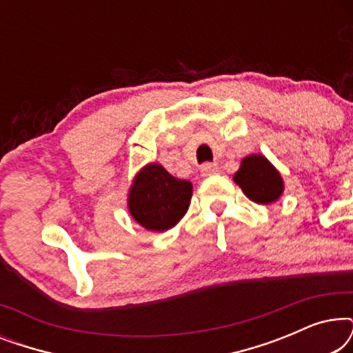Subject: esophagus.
<instances>
[{
    "mask_svg": "<svg viewBox=\"0 0 353 353\" xmlns=\"http://www.w3.org/2000/svg\"><path fill=\"white\" fill-rule=\"evenodd\" d=\"M201 173L202 176L215 175V173H219V165H216V163H204V165L201 167Z\"/></svg>",
    "mask_w": 353,
    "mask_h": 353,
    "instance_id": "obj_1",
    "label": "esophagus"
}]
</instances>
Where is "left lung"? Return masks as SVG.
Returning a JSON list of instances; mask_svg holds the SVG:
<instances>
[{
    "mask_svg": "<svg viewBox=\"0 0 353 353\" xmlns=\"http://www.w3.org/2000/svg\"><path fill=\"white\" fill-rule=\"evenodd\" d=\"M236 185L257 204H272L284 191L283 178L272 162L262 154H250L234 173Z\"/></svg>",
    "mask_w": 353,
    "mask_h": 353,
    "instance_id": "1",
    "label": "left lung"
}]
</instances>
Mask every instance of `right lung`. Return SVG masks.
Segmentation results:
<instances>
[{"label": "right lung", "instance_id": "1", "mask_svg": "<svg viewBox=\"0 0 353 353\" xmlns=\"http://www.w3.org/2000/svg\"><path fill=\"white\" fill-rule=\"evenodd\" d=\"M192 185L172 176L159 163H148L134 176L128 192V210L149 231H167L186 214Z\"/></svg>", "mask_w": 353, "mask_h": 353}]
</instances>
